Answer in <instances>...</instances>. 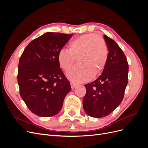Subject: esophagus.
I'll return each instance as SVG.
<instances>
[{"mask_svg": "<svg viewBox=\"0 0 148 148\" xmlns=\"http://www.w3.org/2000/svg\"><path fill=\"white\" fill-rule=\"evenodd\" d=\"M70 84H71V87L72 89H74L76 87V86H77V84L75 83H73V82H71Z\"/></svg>", "mask_w": 148, "mask_h": 148, "instance_id": "esophagus-1", "label": "esophagus"}]
</instances>
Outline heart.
<instances>
[{
	"label": "heart",
	"mask_w": 148,
	"mask_h": 148,
	"mask_svg": "<svg viewBox=\"0 0 148 148\" xmlns=\"http://www.w3.org/2000/svg\"><path fill=\"white\" fill-rule=\"evenodd\" d=\"M108 57V46L104 38L95 33H88L71 40L68 49H60L57 61L62 69L68 71L77 59L78 64L69 71L67 77L71 82L83 83L101 73Z\"/></svg>",
	"instance_id": "obj_1"
}]
</instances>
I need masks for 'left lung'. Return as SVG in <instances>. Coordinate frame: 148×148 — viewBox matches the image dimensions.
<instances>
[{
    "label": "left lung",
    "instance_id": "obj_1",
    "mask_svg": "<svg viewBox=\"0 0 148 148\" xmlns=\"http://www.w3.org/2000/svg\"><path fill=\"white\" fill-rule=\"evenodd\" d=\"M109 57L102 74L84 85L86 92L84 110L92 117L101 118L113 112L122 102L128 83V64L123 51L115 41L104 35Z\"/></svg>",
    "mask_w": 148,
    "mask_h": 148
}]
</instances>
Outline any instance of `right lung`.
<instances>
[{
	"instance_id": "add662e5",
	"label": "right lung",
	"mask_w": 148,
	"mask_h": 148,
	"mask_svg": "<svg viewBox=\"0 0 148 148\" xmlns=\"http://www.w3.org/2000/svg\"><path fill=\"white\" fill-rule=\"evenodd\" d=\"M72 34L46 33L31 41L18 69L20 95L31 112L40 117L55 115L71 90L57 61V53Z\"/></svg>"
}]
</instances>
